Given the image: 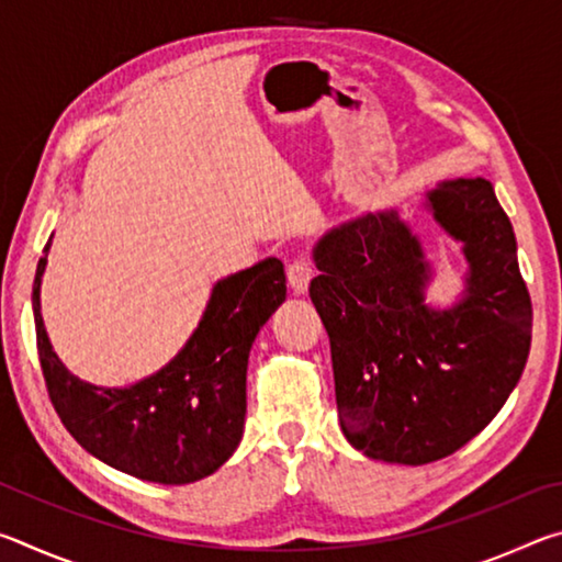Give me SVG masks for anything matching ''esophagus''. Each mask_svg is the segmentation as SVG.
<instances>
[{"label": "esophagus", "instance_id": "1", "mask_svg": "<svg viewBox=\"0 0 562 562\" xmlns=\"http://www.w3.org/2000/svg\"><path fill=\"white\" fill-rule=\"evenodd\" d=\"M312 272H315V265L307 258H297L288 270V282L294 294H304L310 288V280H312Z\"/></svg>", "mask_w": 562, "mask_h": 562}]
</instances>
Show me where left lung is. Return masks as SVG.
Masks as SVG:
<instances>
[{
  "mask_svg": "<svg viewBox=\"0 0 562 562\" xmlns=\"http://www.w3.org/2000/svg\"><path fill=\"white\" fill-rule=\"evenodd\" d=\"M426 198L469 260L456 307L424 304L429 265L394 211L322 237L310 282L329 335L341 431L369 459L406 465L446 459L486 429L526 369L532 331L516 235L493 186L446 180Z\"/></svg>",
  "mask_w": 562,
  "mask_h": 562,
  "instance_id": "1",
  "label": "left lung"
}]
</instances>
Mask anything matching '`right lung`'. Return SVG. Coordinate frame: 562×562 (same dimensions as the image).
<instances>
[{
    "instance_id": "1",
    "label": "right lung",
    "mask_w": 562,
    "mask_h": 562,
    "mask_svg": "<svg viewBox=\"0 0 562 562\" xmlns=\"http://www.w3.org/2000/svg\"><path fill=\"white\" fill-rule=\"evenodd\" d=\"M49 245L52 237L44 252ZM44 265L46 255L36 265L32 292L36 349L66 431L113 469L166 486L221 469L243 436L250 347L288 294L284 265L268 258L217 282L180 355L128 389L81 382L54 355L40 310Z\"/></svg>"
}]
</instances>
